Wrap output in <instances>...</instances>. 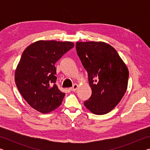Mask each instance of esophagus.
Here are the masks:
<instances>
[{"instance_id":"esophagus-1","label":"esophagus","mask_w":150,"mask_h":150,"mask_svg":"<svg viewBox=\"0 0 150 150\" xmlns=\"http://www.w3.org/2000/svg\"><path fill=\"white\" fill-rule=\"evenodd\" d=\"M79 87V85L77 84H74L73 85L72 87L70 88V90L71 91H75L77 89V88Z\"/></svg>"}]
</instances>
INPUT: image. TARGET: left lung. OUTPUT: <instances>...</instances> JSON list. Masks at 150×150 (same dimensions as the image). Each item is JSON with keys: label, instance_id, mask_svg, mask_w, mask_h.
Returning <instances> with one entry per match:
<instances>
[{"label": "left lung", "instance_id": "8db88e82", "mask_svg": "<svg viewBox=\"0 0 150 150\" xmlns=\"http://www.w3.org/2000/svg\"><path fill=\"white\" fill-rule=\"evenodd\" d=\"M76 50L92 89L85 107L97 115L109 112L125 94L129 72L116 50L103 42H77Z\"/></svg>", "mask_w": 150, "mask_h": 150}]
</instances>
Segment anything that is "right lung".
<instances>
[{"mask_svg":"<svg viewBox=\"0 0 150 150\" xmlns=\"http://www.w3.org/2000/svg\"><path fill=\"white\" fill-rule=\"evenodd\" d=\"M73 46L71 42L40 40L24 51L15 71V82L35 110L48 113L62 104L65 94L56 85L55 63Z\"/></svg>","mask_w":150,"mask_h":150,"instance_id":"right-lung-1","label":"right lung"}]
</instances>
